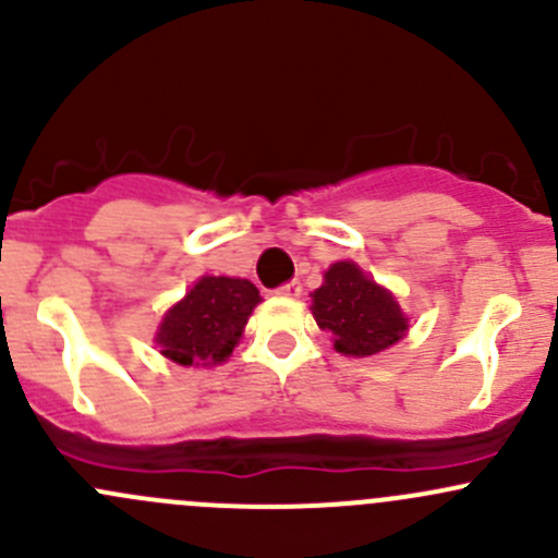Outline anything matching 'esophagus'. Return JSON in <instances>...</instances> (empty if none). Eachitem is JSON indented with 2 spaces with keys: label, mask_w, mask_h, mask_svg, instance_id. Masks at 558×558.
I'll return each mask as SVG.
<instances>
[{
  "label": "esophagus",
  "mask_w": 558,
  "mask_h": 558,
  "mask_svg": "<svg viewBox=\"0 0 558 558\" xmlns=\"http://www.w3.org/2000/svg\"><path fill=\"white\" fill-rule=\"evenodd\" d=\"M301 290H303L301 281L292 279V281H287V284H281V287H279L277 295H284V298H298V295H301Z\"/></svg>",
  "instance_id": "obj_1"
}]
</instances>
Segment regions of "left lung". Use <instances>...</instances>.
<instances>
[{
  "mask_svg": "<svg viewBox=\"0 0 558 558\" xmlns=\"http://www.w3.org/2000/svg\"><path fill=\"white\" fill-rule=\"evenodd\" d=\"M312 298L314 319L333 333V347L344 355H377L407 330V317L393 295L355 263H333Z\"/></svg>",
  "mask_w": 558,
  "mask_h": 558,
  "instance_id": "left-lung-1",
  "label": "left lung"
}]
</instances>
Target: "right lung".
<instances>
[{"label":"right lung","instance_id":"add662e5","mask_svg":"<svg viewBox=\"0 0 558 558\" xmlns=\"http://www.w3.org/2000/svg\"><path fill=\"white\" fill-rule=\"evenodd\" d=\"M257 303L260 292L252 281L203 277L165 314L157 344L181 366H211L233 352Z\"/></svg>","mask_w":558,"mask_h":558}]
</instances>
